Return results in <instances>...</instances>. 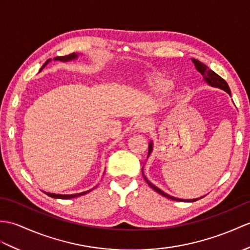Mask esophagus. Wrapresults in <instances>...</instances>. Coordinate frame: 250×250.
<instances>
[{"label": "esophagus", "mask_w": 250, "mask_h": 250, "mask_svg": "<svg viewBox=\"0 0 250 250\" xmlns=\"http://www.w3.org/2000/svg\"><path fill=\"white\" fill-rule=\"evenodd\" d=\"M151 126H152L151 121L147 118L138 119L135 124V129L138 132H148L150 129H151Z\"/></svg>", "instance_id": "1"}]
</instances>
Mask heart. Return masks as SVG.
Segmentation results:
<instances>
[{
  "label": "heart",
  "instance_id": "heart-1",
  "mask_svg": "<svg viewBox=\"0 0 250 250\" xmlns=\"http://www.w3.org/2000/svg\"><path fill=\"white\" fill-rule=\"evenodd\" d=\"M147 84L150 87V89L156 92H163L170 88L172 86V80L165 77L163 74L156 73L150 75L147 79Z\"/></svg>",
  "mask_w": 250,
  "mask_h": 250
}]
</instances>
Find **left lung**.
<instances>
[{"instance_id": "1", "label": "left lung", "mask_w": 250, "mask_h": 250, "mask_svg": "<svg viewBox=\"0 0 250 250\" xmlns=\"http://www.w3.org/2000/svg\"><path fill=\"white\" fill-rule=\"evenodd\" d=\"M191 61H193L194 65H195V67H196L197 70H198V72H200V73L202 74V77H204V80L206 81V82H207L208 85H211V86H213V87H218V88L225 90L226 92H228V94L231 96V91H230L229 86H228L227 82H226V81H225L223 78H220L217 73H215V72H214L213 70H211V69H208V66H206L205 63H202V62H199L198 60H196V59H191ZM152 147H153V144H152V142H151V143L149 144V152H148V155H149L150 153H151V151H152ZM143 176H144V179L146 180V182L149 184V187H150V188H151L152 189H154L155 191H158V193H159L160 195L166 197V198H168V199L177 200V201H196V200H198V199H199V198H197V199L183 200V199L176 198V197H172V196H170V195H168V194L164 193V191L162 190V189H160L159 188H156L155 185H153L151 182L149 181V180H148L146 177H145L144 172H143Z\"/></svg>"}]
</instances>
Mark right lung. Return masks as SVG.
<instances>
[{
  "label": "right lung",
  "mask_w": 250,
  "mask_h": 250,
  "mask_svg": "<svg viewBox=\"0 0 250 250\" xmlns=\"http://www.w3.org/2000/svg\"><path fill=\"white\" fill-rule=\"evenodd\" d=\"M78 59V54L77 53H71L69 55H66V56H56L55 59H53L54 61H61V62H69V61H72V60H75ZM51 62V60H48L44 63L43 66L42 67V69H40V71L42 70V69L48 65V62ZM94 188H91L89 190H86V191H83V193H78V194H72V195H60V194H52V193H45L48 196L52 197V198H59V199H70V198H75V197H79V196H82V195H85L87 193H89L90 190H92Z\"/></svg>",
  "instance_id": "add662e5"
}]
</instances>
